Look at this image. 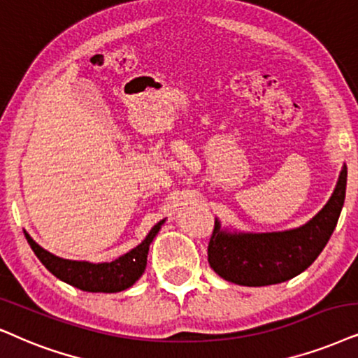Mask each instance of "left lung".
<instances>
[{
  "mask_svg": "<svg viewBox=\"0 0 358 358\" xmlns=\"http://www.w3.org/2000/svg\"><path fill=\"white\" fill-rule=\"evenodd\" d=\"M347 187V166L322 210L309 223L279 233H228L215 221L208 262L221 278L239 286H271L289 280L317 259L336 229Z\"/></svg>",
  "mask_w": 358,
  "mask_h": 358,
  "instance_id": "obj_1",
  "label": "left lung"
}]
</instances>
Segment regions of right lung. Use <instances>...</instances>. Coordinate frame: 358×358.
Segmentation results:
<instances>
[{
    "mask_svg": "<svg viewBox=\"0 0 358 358\" xmlns=\"http://www.w3.org/2000/svg\"><path fill=\"white\" fill-rule=\"evenodd\" d=\"M164 221L157 223L147 234V238L129 251L127 255L120 256L119 259L112 262H101V264H92L85 261H69L62 259L48 252L33 241V238L24 231V236L28 239L31 250L38 256V259L46 266L49 273H52L71 286L87 292H119L125 291L130 286H134L135 280H138L143 274L147 266L148 246L160 231Z\"/></svg>",
    "mask_w": 358,
    "mask_h": 358,
    "instance_id": "add662e5",
    "label": "right lung"
}]
</instances>
